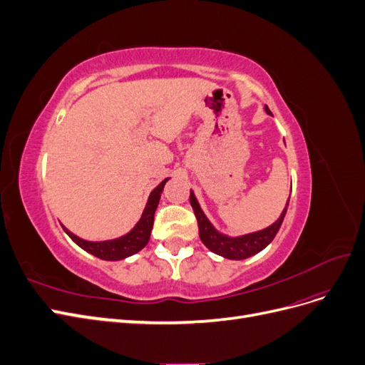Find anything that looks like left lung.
<instances>
[{
	"label": "left lung",
	"instance_id": "1",
	"mask_svg": "<svg viewBox=\"0 0 365 365\" xmlns=\"http://www.w3.org/2000/svg\"><path fill=\"white\" fill-rule=\"evenodd\" d=\"M264 111L267 114L272 115L269 108L264 106ZM190 204L195 212L196 220H197V228H200V237L202 240V244L217 256H222L230 260H244L248 259L254 254L260 252L263 248H267L272 239L277 235V231L280 230V225L284 219L286 210H288L289 200L286 202V207L283 208V212L280 217L275 220L272 225L268 228H263L260 231H256V233H250L245 236H237V237H230L227 235L219 233V231L212 225V222L207 219L204 215L202 208L195 197V193L190 190Z\"/></svg>",
	"mask_w": 365,
	"mask_h": 365
}]
</instances>
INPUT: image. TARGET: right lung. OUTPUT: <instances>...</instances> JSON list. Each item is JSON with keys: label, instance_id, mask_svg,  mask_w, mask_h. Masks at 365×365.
<instances>
[{"label": "right lung", "instance_id": "1", "mask_svg": "<svg viewBox=\"0 0 365 365\" xmlns=\"http://www.w3.org/2000/svg\"><path fill=\"white\" fill-rule=\"evenodd\" d=\"M169 178H165L161 184H158L155 189H153L149 195L148 204L143 210V215L140 217V220L137 222V225L132 228L128 235L117 237V239H111V240H102V242H90V240H83L81 237H77L76 235H73L70 230L63 228L65 233H67L74 244L79 245L82 250H85L86 252L93 254V256L102 259V260H123L132 254L138 252L140 250L145 248L149 242L150 237V231L153 227V215H155V210L158 207L160 197L164 189V184L168 182Z\"/></svg>", "mask_w": 365, "mask_h": 365}]
</instances>
